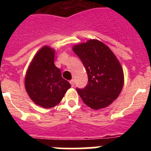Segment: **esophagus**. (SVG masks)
Here are the masks:
<instances>
[{
	"instance_id": "1",
	"label": "esophagus",
	"mask_w": 151,
	"mask_h": 151,
	"mask_svg": "<svg viewBox=\"0 0 151 151\" xmlns=\"http://www.w3.org/2000/svg\"><path fill=\"white\" fill-rule=\"evenodd\" d=\"M70 84H71V85H72V87H74V85H75V81L73 79H72L71 81H70Z\"/></svg>"
}]
</instances>
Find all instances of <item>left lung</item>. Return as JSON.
<instances>
[{
  "instance_id": "1",
  "label": "left lung",
  "mask_w": 151,
  "mask_h": 151,
  "mask_svg": "<svg viewBox=\"0 0 151 151\" xmlns=\"http://www.w3.org/2000/svg\"><path fill=\"white\" fill-rule=\"evenodd\" d=\"M86 69L88 83L77 88L83 102L93 110L108 106L118 97L124 85L123 69L115 54L96 39L73 47Z\"/></svg>"
}]
</instances>
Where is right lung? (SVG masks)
Returning <instances> with one entry per match:
<instances>
[{
	"label": "right lung",
	"mask_w": 151,
	"mask_h": 151,
	"mask_svg": "<svg viewBox=\"0 0 151 151\" xmlns=\"http://www.w3.org/2000/svg\"><path fill=\"white\" fill-rule=\"evenodd\" d=\"M55 50L42 47L33 57L25 77V88L32 101L43 108L57 106L71 85L54 65Z\"/></svg>",
	"instance_id": "add662e5"
}]
</instances>
